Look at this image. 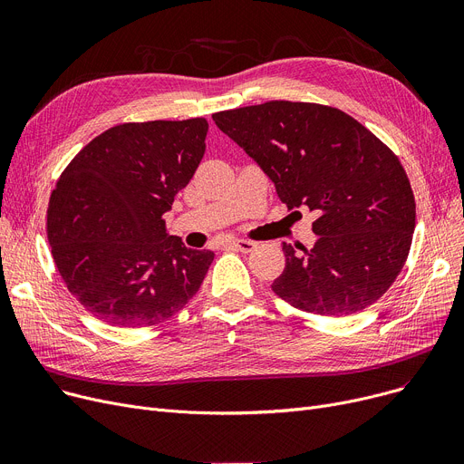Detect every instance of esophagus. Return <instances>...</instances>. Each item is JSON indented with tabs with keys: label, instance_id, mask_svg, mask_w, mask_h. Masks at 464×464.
I'll return each mask as SVG.
<instances>
[{
	"label": "esophagus",
	"instance_id": "obj_1",
	"mask_svg": "<svg viewBox=\"0 0 464 464\" xmlns=\"http://www.w3.org/2000/svg\"><path fill=\"white\" fill-rule=\"evenodd\" d=\"M226 246L231 250H237V252H242V254H248L256 248V242L246 240V238H233V240H227Z\"/></svg>",
	"mask_w": 464,
	"mask_h": 464
}]
</instances>
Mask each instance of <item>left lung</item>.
<instances>
[{
  "label": "left lung",
  "instance_id": "1",
  "mask_svg": "<svg viewBox=\"0 0 464 464\" xmlns=\"http://www.w3.org/2000/svg\"><path fill=\"white\" fill-rule=\"evenodd\" d=\"M212 120L271 179L287 210L320 214L312 250L282 245L285 269L275 294L331 318L376 303L399 276L416 227L399 158L355 118L325 105L269 102Z\"/></svg>",
  "mask_w": 464,
  "mask_h": 464
}]
</instances>
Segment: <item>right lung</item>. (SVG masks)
Listing matches in <instances>:
<instances>
[{"mask_svg":"<svg viewBox=\"0 0 464 464\" xmlns=\"http://www.w3.org/2000/svg\"><path fill=\"white\" fill-rule=\"evenodd\" d=\"M205 118L120 124L62 173L46 231L67 289L92 315L146 327L198 294L214 259L165 233L163 214L205 156Z\"/></svg>","mask_w":464,"mask_h":464,"instance_id":"obj_1","label":"right lung"}]
</instances>
